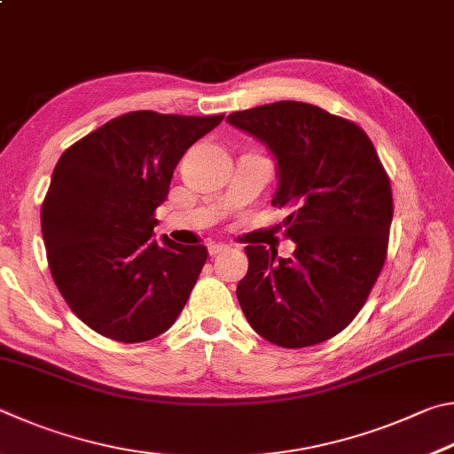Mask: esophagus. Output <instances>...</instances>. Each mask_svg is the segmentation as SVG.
Masks as SVG:
<instances>
[{
	"label": "esophagus",
	"instance_id": "1",
	"mask_svg": "<svg viewBox=\"0 0 454 454\" xmlns=\"http://www.w3.org/2000/svg\"><path fill=\"white\" fill-rule=\"evenodd\" d=\"M207 249H209V255L215 257V255H219V253L225 251L227 245H225V243H215V241H211V243H207Z\"/></svg>",
	"mask_w": 454,
	"mask_h": 454
}]
</instances>
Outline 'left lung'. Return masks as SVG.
<instances>
[{
	"mask_svg": "<svg viewBox=\"0 0 454 454\" xmlns=\"http://www.w3.org/2000/svg\"><path fill=\"white\" fill-rule=\"evenodd\" d=\"M227 121L265 143L277 159L273 205L289 207L293 257L247 245L237 299L269 343L301 348L343 331L385 265L393 193L359 125L311 103L277 101L235 111Z\"/></svg>",
	"mask_w": 454,
	"mask_h": 454,
	"instance_id": "1",
	"label": "left lung"
}]
</instances>
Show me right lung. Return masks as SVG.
<instances>
[{
  "label": "right lung",
  "mask_w": 454,
  "mask_h": 454,
  "mask_svg": "<svg viewBox=\"0 0 454 454\" xmlns=\"http://www.w3.org/2000/svg\"><path fill=\"white\" fill-rule=\"evenodd\" d=\"M223 115L131 111L63 151L42 205L55 285L99 335L141 343L171 327L207 261L203 245L155 241L173 171Z\"/></svg>",
  "instance_id": "1"
}]
</instances>
